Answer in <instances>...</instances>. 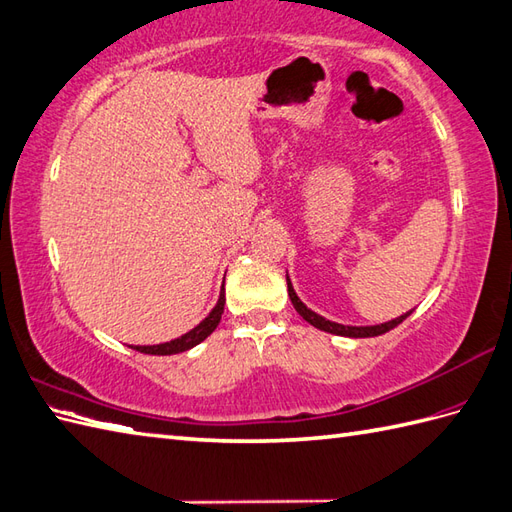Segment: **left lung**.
I'll use <instances>...</instances> for the list:
<instances>
[{"mask_svg": "<svg viewBox=\"0 0 512 512\" xmlns=\"http://www.w3.org/2000/svg\"><path fill=\"white\" fill-rule=\"evenodd\" d=\"M287 287H289V298H291V302H293V306H295V311H298V313L304 317V320L309 322V324H313L315 328H320V331H326V333H333V335H344V337H377V335H383V333L392 331L394 326H399V324L405 320V317L412 313V311H410V313H405V315H401V317H396V320H392V322L377 324V326H344V324H335V322H331V320H324L322 315H317V313H313L311 309H306V306L300 302L298 295H295L289 278H287Z\"/></svg>", "mask_w": 512, "mask_h": 512, "instance_id": "left-lung-1", "label": "left lung"}]
</instances>
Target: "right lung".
I'll return each mask as SVG.
<instances>
[{"label":"right lung","mask_w":512,"mask_h":512,"mask_svg":"<svg viewBox=\"0 0 512 512\" xmlns=\"http://www.w3.org/2000/svg\"><path fill=\"white\" fill-rule=\"evenodd\" d=\"M223 306H225V289H221V295H219V302L217 306H214L212 313L203 320L197 328H192L190 333L181 335L179 339H173V342H166V344H157V346H131L138 352H144V355H175V352H184V350H190L192 346L201 344L203 339H206L214 328L219 326L221 322V315H223Z\"/></svg>","instance_id":"1"}]
</instances>
